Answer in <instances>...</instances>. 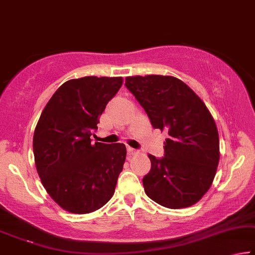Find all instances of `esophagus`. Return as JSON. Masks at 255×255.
<instances>
[{
  "instance_id": "esophagus-1",
  "label": "esophagus",
  "mask_w": 255,
  "mask_h": 255,
  "mask_svg": "<svg viewBox=\"0 0 255 255\" xmlns=\"http://www.w3.org/2000/svg\"><path fill=\"white\" fill-rule=\"evenodd\" d=\"M127 150H128V157H131V156L135 155L136 152H138L135 149H133V148H131V147H128Z\"/></svg>"
}]
</instances>
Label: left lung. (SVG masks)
<instances>
[{
	"mask_svg": "<svg viewBox=\"0 0 255 255\" xmlns=\"http://www.w3.org/2000/svg\"><path fill=\"white\" fill-rule=\"evenodd\" d=\"M125 87L147 113L152 128L168 134L163 157L148 155L151 168L142 179L144 193L168 209L194 205L210 189L220 159L212 115L177 77L128 76Z\"/></svg>",
	"mask_w": 255,
	"mask_h": 255,
	"instance_id": "1",
	"label": "left lung"
}]
</instances>
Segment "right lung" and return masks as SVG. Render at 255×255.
<instances>
[{
    "label": "right lung",
    "instance_id": "add662e5",
    "mask_svg": "<svg viewBox=\"0 0 255 255\" xmlns=\"http://www.w3.org/2000/svg\"><path fill=\"white\" fill-rule=\"evenodd\" d=\"M122 77L85 76L65 82L35 128L33 150L46 193L70 213L95 212L113 197L127 157L124 143H91L106 105Z\"/></svg>",
    "mask_w": 255,
    "mask_h": 255
}]
</instances>
